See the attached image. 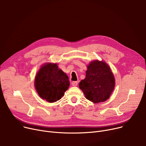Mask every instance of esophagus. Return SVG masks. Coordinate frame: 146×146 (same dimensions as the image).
Wrapping results in <instances>:
<instances>
[{
    "label": "esophagus",
    "instance_id": "1",
    "mask_svg": "<svg viewBox=\"0 0 146 146\" xmlns=\"http://www.w3.org/2000/svg\"><path fill=\"white\" fill-rule=\"evenodd\" d=\"M78 82L77 81H74L72 83V85L73 86H76L78 85Z\"/></svg>",
    "mask_w": 146,
    "mask_h": 146
}]
</instances>
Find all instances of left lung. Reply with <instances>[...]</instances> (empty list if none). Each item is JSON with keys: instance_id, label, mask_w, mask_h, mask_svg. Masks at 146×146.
I'll list each match as a JSON object with an SVG mask.
<instances>
[{"instance_id": "obj_1", "label": "left lung", "mask_w": 146, "mask_h": 146, "mask_svg": "<svg viewBox=\"0 0 146 146\" xmlns=\"http://www.w3.org/2000/svg\"><path fill=\"white\" fill-rule=\"evenodd\" d=\"M115 84L113 75L108 65L96 60L92 61L88 66L86 78L79 83V88L87 99L99 103L110 98Z\"/></svg>"}]
</instances>
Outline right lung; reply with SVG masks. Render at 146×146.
Instances as JSON below:
<instances>
[{"mask_svg":"<svg viewBox=\"0 0 146 146\" xmlns=\"http://www.w3.org/2000/svg\"><path fill=\"white\" fill-rule=\"evenodd\" d=\"M69 85L67 75L58 68L57 64L43 65L35 79V86L38 95L48 102L60 100Z\"/></svg>","mask_w":146,"mask_h":146,"instance_id":"1","label":"right lung"}]
</instances>
